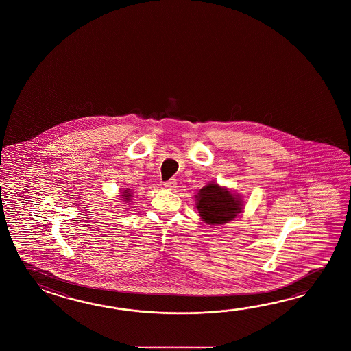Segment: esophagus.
<instances>
[{
    "instance_id": "1",
    "label": "esophagus",
    "mask_w": 351,
    "mask_h": 351,
    "mask_svg": "<svg viewBox=\"0 0 351 351\" xmlns=\"http://www.w3.org/2000/svg\"><path fill=\"white\" fill-rule=\"evenodd\" d=\"M163 186L167 188V189H176V186H177V182H176V179H169V180H167L165 182V184Z\"/></svg>"
}]
</instances>
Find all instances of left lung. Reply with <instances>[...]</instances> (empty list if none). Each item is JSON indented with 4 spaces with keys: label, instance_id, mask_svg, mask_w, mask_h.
<instances>
[{
    "label": "left lung",
    "instance_id": "8db88e82",
    "mask_svg": "<svg viewBox=\"0 0 351 351\" xmlns=\"http://www.w3.org/2000/svg\"><path fill=\"white\" fill-rule=\"evenodd\" d=\"M194 198L202 221L210 226L231 222L245 207L241 194L219 186L215 180L201 188Z\"/></svg>",
    "mask_w": 351,
    "mask_h": 351
}]
</instances>
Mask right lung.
<instances>
[{
    "label": "right lung",
    "mask_w": 351,
    "mask_h": 351,
    "mask_svg": "<svg viewBox=\"0 0 351 351\" xmlns=\"http://www.w3.org/2000/svg\"><path fill=\"white\" fill-rule=\"evenodd\" d=\"M118 197H119L120 201L129 203V202L132 201V198H133V192H132L130 188H121L119 191V194H118Z\"/></svg>",
    "instance_id": "add662e5"
}]
</instances>
